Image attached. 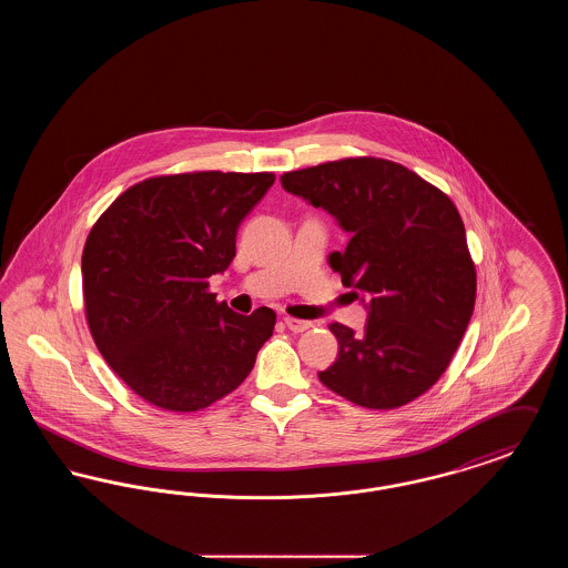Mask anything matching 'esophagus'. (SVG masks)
<instances>
[{
  "label": "esophagus",
  "instance_id": "34e87169",
  "mask_svg": "<svg viewBox=\"0 0 568 568\" xmlns=\"http://www.w3.org/2000/svg\"><path fill=\"white\" fill-rule=\"evenodd\" d=\"M285 325H287L292 332H304V329L313 327V322H306V320H296V317H285Z\"/></svg>",
  "mask_w": 568,
  "mask_h": 568
}]
</instances>
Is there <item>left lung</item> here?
Here are the masks:
<instances>
[{"label": "left lung", "instance_id": "left-lung-1", "mask_svg": "<svg viewBox=\"0 0 568 568\" xmlns=\"http://www.w3.org/2000/svg\"><path fill=\"white\" fill-rule=\"evenodd\" d=\"M281 183L352 234L329 266L345 287L371 297L364 334L329 325L338 357L320 381L366 408L415 400L447 371L475 308L477 272L456 204L413 170L378 158L285 172Z\"/></svg>", "mask_w": 568, "mask_h": 568}]
</instances>
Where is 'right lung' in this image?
<instances>
[{"mask_svg":"<svg viewBox=\"0 0 568 568\" xmlns=\"http://www.w3.org/2000/svg\"><path fill=\"white\" fill-rule=\"evenodd\" d=\"M272 183V172L153 176L123 191L91 227L82 248L87 324L142 400L200 410L255 366L276 313H234L209 278L232 264L241 221Z\"/></svg>","mask_w":568,"mask_h":568,"instance_id":"add662e5","label":"right lung"}]
</instances>
